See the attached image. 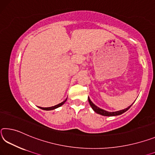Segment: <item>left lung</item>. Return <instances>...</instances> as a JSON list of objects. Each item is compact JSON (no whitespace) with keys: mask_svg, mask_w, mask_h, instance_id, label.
Returning a JSON list of instances; mask_svg holds the SVG:
<instances>
[{"mask_svg":"<svg viewBox=\"0 0 155 155\" xmlns=\"http://www.w3.org/2000/svg\"><path fill=\"white\" fill-rule=\"evenodd\" d=\"M88 102H89L90 105L91 106V108H93V110L95 111L96 113L97 114H100V115H101L103 116H117V115H121V114L125 113L126 111H127L129 108H130V106L133 105H130L128 107H127L125 109H123V110H118V111H115V112H108V111H106L105 110H103V109H101L100 108L97 107V106H95L94 104H93L91 100H90L89 97H88Z\"/></svg>","mask_w":155,"mask_h":155,"instance_id":"left-lung-1","label":"left lung"}]
</instances>
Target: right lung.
<instances>
[{
  "label": "right lung",
  "instance_id": "1",
  "mask_svg": "<svg viewBox=\"0 0 155 155\" xmlns=\"http://www.w3.org/2000/svg\"><path fill=\"white\" fill-rule=\"evenodd\" d=\"M67 98L66 99V100H65L64 101H63L62 102H61V103H60V104H58L55 105V106H51V107H47V108L39 107V108H41V109H42V110H54V109L57 108H58V107H60V106H61L62 105L64 104L65 101H67Z\"/></svg>",
  "mask_w": 155,
  "mask_h": 155
}]
</instances>
